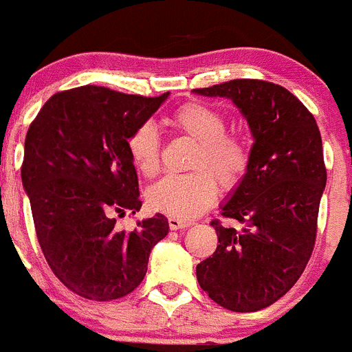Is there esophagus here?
I'll use <instances>...</instances> for the list:
<instances>
[{
  "mask_svg": "<svg viewBox=\"0 0 352 352\" xmlns=\"http://www.w3.org/2000/svg\"><path fill=\"white\" fill-rule=\"evenodd\" d=\"M168 226L172 231H177V229H187L191 228V222L184 221V219H177V217H170L168 219Z\"/></svg>",
  "mask_w": 352,
  "mask_h": 352,
  "instance_id": "1",
  "label": "esophagus"
}]
</instances>
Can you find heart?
Returning <instances> with one entry per match:
<instances>
[{
    "instance_id": "heart-1",
    "label": "heart",
    "mask_w": 352,
    "mask_h": 352,
    "mask_svg": "<svg viewBox=\"0 0 352 352\" xmlns=\"http://www.w3.org/2000/svg\"><path fill=\"white\" fill-rule=\"evenodd\" d=\"M175 130L198 142L192 166L201 168L189 175H166L147 191V203L154 212L177 219H195L215 203L219 187H234L250 165V151L238 135L226 133V120L219 111L189 102L170 116ZM126 149L137 172L144 177L160 170V139L153 124L144 123L126 140Z\"/></svg>"
}]
</instances>
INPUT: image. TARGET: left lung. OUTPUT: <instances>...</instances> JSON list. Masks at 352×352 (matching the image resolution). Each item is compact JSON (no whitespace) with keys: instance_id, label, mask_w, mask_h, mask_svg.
I'll list each match as a JSON object with an SVG mask.
<instances>
[{"instance_id":"8db88e82","label":"left lung","mask_w":352,"mask_h":352,"mask_svg":"<svg viewBox=\"0 0 352 352\" xmlns=\"http://www.w3.org/2000/svg\"><path fill=\"white\" fill-rule=\"evenodd\" d=\"M232 100L254 137L250 165L213 221L219 245L196 267L212 300L236 313L274 304L300 278L316 239L327 186L323 144L313 114L294 94L261 80H232L192 90Z\"/></svg>"}]
</instances>
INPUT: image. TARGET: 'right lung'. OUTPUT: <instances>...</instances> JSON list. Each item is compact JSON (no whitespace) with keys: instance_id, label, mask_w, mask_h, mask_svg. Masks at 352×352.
I'll use <instances>...</instances> for the list:
<instances>
[{"instance_id":"1","label":"right lung","mask_w":352,"mask_h":352,"mask_svg":"<svg viewBox=\"0 0 352 352\" xmlns=\"http://www.w3.org/2000/svg\"><path fill=\"white\" fill-rule=\"evenodd\" d=\"M106 87L72 88L45 102L25 135L22 186L39 246L58 280L90 300L135 290L153 246L168 234L156 213L120 231L116 215L139 212V179L128 137L168 98Z\"/></svg>"}]
</instances>
